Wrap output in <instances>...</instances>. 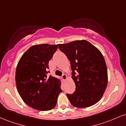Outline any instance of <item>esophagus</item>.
Returning a JSON list of instances; mask_svg holds the SVG:
<instances>
[{
  "label": "esophagus",
  "instance_id": "esophagus-1",
  "mask_svg": "<svg viewBox=\"0 0 126 126\" xmlns=\"http://www.w3.org/2000/svg\"><path fill=\"white\" fill-rule=\"evenodd\" d=\"M62 79H63V80H66V79H67V75H65V74H63V75H62Z\"/></svg>",
  "mask_w": 126,
  "mask_h": 126
}]
</instances>
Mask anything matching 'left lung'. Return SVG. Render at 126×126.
Instances as JSON below:
<instances>
[{
    "label": "left lung",
    "mask_w": 126,
    "mask_h": 126,
    "mask_svg": "<svg viewBox=\"0 0 126 126\" xmlns=\"http://www.w3.org/2000/svg\"><path fill=\"white\" fill-rule=\"evenodd\" d=\"M59 48L70 60L72 79L76 89L67 94L75 107L92 106L100 100L108 82L107 69L103 56L98 48L86 40L59 44Z\"/></svg>",
    "instance_id": "8db88e82"
}]
</instances>
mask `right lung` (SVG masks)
I'll use <instances>...</instances> for the list:
<instances>
[{"mask_svg":"<svg viewBox=\"0 0 126 126\" xmlns=\"http://www.w3.org/2000/svg\"><path fill=\"white\" fill-rule=\"evenodd\" d=\"M58 46L47 44L31 46L17 65L15 81L19 94L27 105L37 110L54 108L62 92L60 80L47 76L49 61Z\"/></svg>","mask_w":126,"mask_h":126,"instance_id":"add662e5","label":"right lung"}]
</instances>
